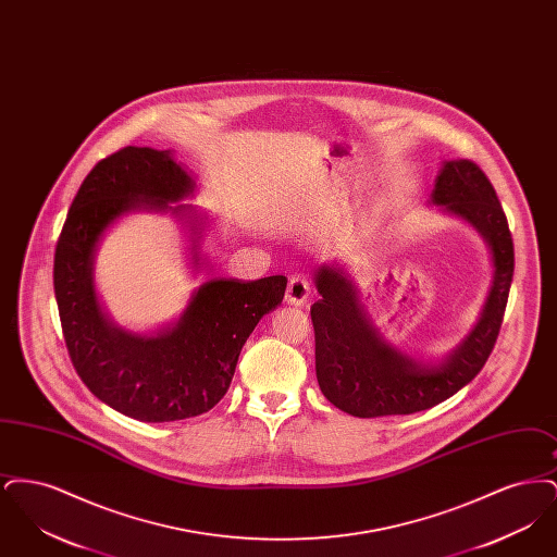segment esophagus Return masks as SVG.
<instances>
[{
    "mask_svg": "<svg viewBox=\"0 0 557 557\" xmlns=\"http://www.w3.org/2000/svg\"><path fill=\"white\" fill-rule=\"evenodd\" d=\"M309 294H311V284H309V280H307L305 275H300V273L292 275L290 282H288V290H286V300H288L290 305L300 307V305H305V302H307Z\"/></svg>",
    "mask_w": 557,
    "mask_h": 557,
    "instance_id": "esophagus-1",
    "label": "esophagus"
}]
</instances>
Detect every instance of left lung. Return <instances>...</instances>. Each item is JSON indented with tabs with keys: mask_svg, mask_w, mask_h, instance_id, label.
<instances>
[{
	"mask_svg": "<svg viewBox=\"0 0 557 557\" xmlns=\"http://www.w3.org/2000/svg\"><path fill=\"white\" fill-rule=\"evenodd\" d=\"M430 205L468 221L486 242L493 282L472 332L438 363H424L388 345L368 318L341 267L315 271V371L323 397L355 418L409 416L470 384L497 343L513 277V242L502 202L476 162L445 160Z\"/></svg>",
	"mask_w": 557,
	"mask_h": 557,
	"instance_id": "left-lung-1",
	"label": "left lung"
}]
</instances>
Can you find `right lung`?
<instances>
[{
  "mask_svg": "<svg viewBox=\"0 0 557 557\" xmlns=\"http://www.w3.org/2000/svg\"><path fill=\"white\" fill-rule=\"evenodd\" d=\"M194 187L169 150L127 146L89 171L55 246L53 292L71 361L96 397L139 422L196 418L225 397L242 346L288 284L284 275L209 280L194 290L182 318L152 334L127 332L108 319L94 286L104 232L129 212L171 211L189 221L198 267L200 214L191 205L171 207Z\"/></svg>",
  "mask_w": 557,
  "mask_h": 557,
  "instance_id": "obj_1",
  "label": "right lung"
}]
</instances>
